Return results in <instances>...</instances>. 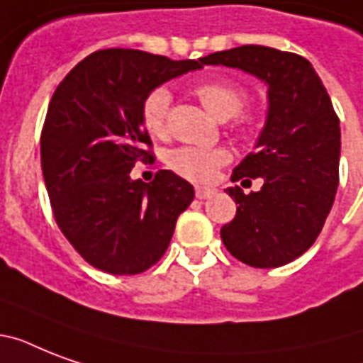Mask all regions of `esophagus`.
<instances>
[{
	"label": "esophagus",
	"mask_w": 363,
	"mask_h": 363,
	"mask_svg": "<svg viewBox=\"0 0 363 363\" xmlns=\"http://www.w3.org/2000/svg\"><path fill=\"white\" fill-rule=\"evenodd\" d=\"M211 196H215V190L213 188H203V186H198L196 188V198L198 199H207Z\"/></svg>",
	"instance_id": "1"
}]
</instances>
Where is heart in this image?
<instances>
[{
    "label": "heart",
    "mask_w": 363,
    "mask_h": 363,
    "mask_svg": "<svg viewBox=\"0 0 363 363\" xmlns=\"http://www.w3.org/2000/svg\"><path fill=\"white\" fill-rule=\"evenodd\" d=\"M194 94L203 107L218 121L238 116L247 105V90L238 82L226 79H205L194 86ZM171 107V92L165 86H156L145 96L141 104L143 124L152 135H167V116ZM235 128L242 133L250 131V122L239 116ZM230 162L226 148H203L196 145H182L167 154V165L177 175L192 182H209L222 165Z\"/></svg>",
    "instance_id": "heart-1"
}]
</instances>
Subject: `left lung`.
<instances>
[{"label":"left lung","instance_id":"1","mask_svg":"<svg viewBox=\"0 0 363 363\" xmlns=\"http://www.w3.org/2000/svg\"><path fill=\"white\" fill-rule=\"evenodd\" d=\"M252 73L267 84L269 111L256 150L232 181L264 179L259 192H226L238 213L220 230L233 258L252 267H281L313 247L332 211L339 184L341 130L332 99L299 54L242 45L201 58Z\"/></svg>","mask_w":363,"mask_h":363}]
</instances>
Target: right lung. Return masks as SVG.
<instances>
[{"label":"right lung","instance_id":"obj_1","mask_svg":"<svg viewBox=\"0 0 363 363\" xmlns=\"http://www.w3.org/2000/svg\"><path fill=\"white\" fill-rule=\"evenodd\" d=\"M199 67L201 58L107 48L79 62L54 90L41 131L43 177L54 220L96 269H150L192 203V184L175 173L160 169L147 184L130 171L154 160L141 118L145 96Z\"/></svg>","mask_w":363,"mask_h":363}]
</instances>
